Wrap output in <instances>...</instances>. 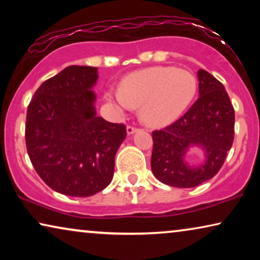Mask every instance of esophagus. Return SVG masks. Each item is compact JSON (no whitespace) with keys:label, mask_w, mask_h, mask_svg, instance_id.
Returning a JSON list of instances; mask_svg holds the SVG:
<instances>
[{"label":"esophagus","mask_w":260,"mask_h":260,"mask_svg":"<svg viewBox=\"0 0 260 260\" xmlns=\"http://www.w3.org/2000/svg\"><path fill=\"white\" fill-rule=\"evenodd\" d=\"M138 129L136 126H134V125H127L126 126V133H127V135H133V134H135L136 133Z\"/></svg>","instance_id":"34e87169"}]
</instances>
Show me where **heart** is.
Listing matches in <instances>:
<instances>
[{
  "label": "heart",
  "mask_w": 260,
  "mask_h": 260,
  "mask_svg": "<svg viewBox=\"0 0 260 260\" xmlns=\"http://www.w3.org/2000/svg\"><path fill=\"white\" fill-rule=\"evenodd\" d=\"M197 90V78L189 71L156 66L127 76L122 92H110L108 97L122 108H141V119L145 124L162 126L182 115Z\"/></svg>",
  "instance_id": "b5f03b06"
}]
</instances>
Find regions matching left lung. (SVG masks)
<instances>
[{"label":"left lung","mask_w":260,"mask_h":260,"mask_svg":"<svg viewBox=\"0 0 260 260\" xmlns=\"http://www.w3.org/2000/svg\"><path fill=\"white\" fill-rule=\"evenodd\" d=\"M200 97L184 115L165 129L152 131L151 170L156 179L172 187L191 188L215 176L234 140V109L220 81L199 70ZM191 145L205 149L206 162L189 169L183 156Z\"/></svg>","instance_id":"left-lung-1"}]
</instances>
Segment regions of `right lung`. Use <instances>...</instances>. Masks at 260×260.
<instances>
[{
	"label": "right lung",
	"mask_w": 260,
	"mask_h": 260,
	"mask_svg": "<svg viewBox=\"0 0 260 260\" xmlns=\"http://www.w3.org/2000/svg\"><path fill=\"white\" fill-rule=\"evenodd\" d=\"M97 67L69 66L45 80L28 105L26 147L31 165L53 190L91 197L111 182L123 123L97 116Z\"/></svg>",
	"instance_id": "add662e5"
}]
</instances>
